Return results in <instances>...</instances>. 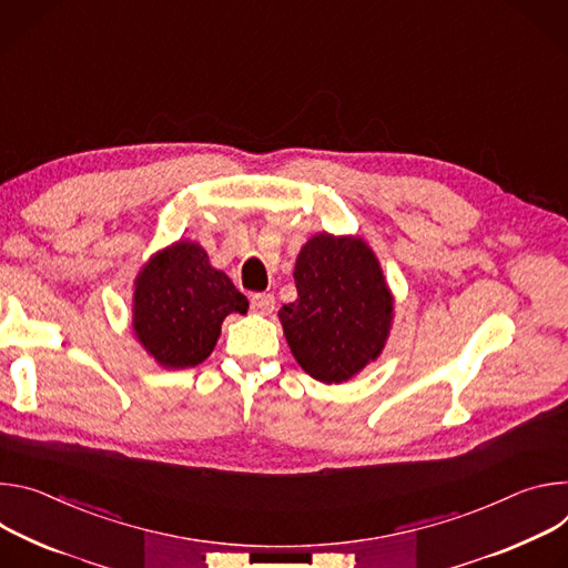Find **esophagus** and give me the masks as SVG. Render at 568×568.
Segmentation results:
<instances>
[{
  "label": "esophagus",
  "instance_id": "esophagus-1",
  "mask_svg": "<svg viewBox=\"0 0 568 568\" xmlns=\"http://www.w3.org/2000/svg\"><path fill=\"white\" fill-rule=\"evenodd\" d=\"M250 306L252 311L262 313V316H268V313H273L275 308V297L271 293H255L250 297Z\"/></svg>",
  "mask_w": 568,
  "mask_h": 568
}]
</instances>
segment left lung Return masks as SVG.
I'll return each instance as SVG.
<instances>
[{
    "instance_id": "obj_1",
    "label": "left lung",
    "mask_w": 568,
    "mask_h": 568,
    "mask_svg": "<svg viewBox=\"0 0 568 568\" xmlns=\"http://www.w3.org/2000/svg\"><path fill=\"white\" fill-rule=\"evenodd\" d=\"M297 300L280 308L295 361L313 379L341 384L382 354L393 297L372 250L352 236H313L295 262Z\"/></svg>"
}]
</instances>
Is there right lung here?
<instances>
[{
	"label": "right lung",
	"instance_id": "right-lung-1",
	"mask_svg": "<svg viewBox=\"0 0 568 568\" xmlns=\"http://www.w3.org/2000/svg\"><path fill=\"white\" fill-rule=\"evenodd\" d=\"M135 284V334L164 367L203 363L227 313L247 311L245 295L225 273L210 266L207 252L192 241L162 250Z\"/></svg>",
	"mask_w": 568,
	"mask_h": 568
}]
</instances>
